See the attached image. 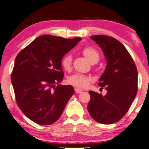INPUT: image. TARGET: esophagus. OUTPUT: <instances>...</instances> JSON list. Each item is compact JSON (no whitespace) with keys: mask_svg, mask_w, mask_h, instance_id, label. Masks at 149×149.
<instances>
[{"mask_svg":"<svg viewBox=\"0 0 149 149\" xmlns=\"http://www.w3.org/2000/svg\"><path fill=\"white\" fill-rule=\"evenodd\" d=\"M75 91H76L77 94H79V93H81V92H83V90H82L81 89H79L78 88H75Z\"/></svg>","mask_w":149,"mask_h":149,"instance_id":"obj_1","label":"esophagus"}]
</instances>
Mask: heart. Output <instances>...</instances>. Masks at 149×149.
Listing matches in <instances>:
<instances>
[{
	"label": "heart",
	"mask_w": 149,
	"mask_h": 149,
	"mask_svg": "<svg viewBox=\"0 0 149 149\" xmlns=\"http://www.w3.org/2000/svg\"><path fill=\"white\" fill-rule=\"evenodd\" d=\"M82 53L90 63L98 61L100 59V54L96 49L92 47H85L82 49ZM72 57L70 54H65L61 59V65L66 71H69L71 69ZM68 83L78 88H85L88 86L91 81V78L88 76L76 73L68 78Z\"/></svg>",
	"instance_id": "obj_1"
}]
</instances>
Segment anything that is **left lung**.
<instances>
[{
	"label": "left lung",
	"mask_w": 149,
	"mask_h": 149,
	"mask_svg": "<svg viewBox=\"0 0 149 149\" xmlns=\"http://www.w3.org/2000/svg\"><path fill=\"white\" fill-rule=\"evenodd\" d=\"M100 45L107 59V66L99 85L107 93L90 91L88 110L100 123L118 122L127 113L137 92V69L132 57L120 42L105 35L90 37Z\"/></svg>",
	"instance_id": "obj_1"
}]
</instances>
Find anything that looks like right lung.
<instances>
[{"label": "right lung", "instance_id": "obj_1", "mask_svg": "<svg viewBox=\"0 0 149 149\" xmlns=\"http://www.w3.org/2000/svg\"><path fill=\"white\" fill-rule=\"evenodd\" d=\"M80 40L42 35L15 58L11 82L17 104L36 123L48 125L56 122L74 94L71 85L59 84L64 77L61 59Z\"/></svg>", "mask_w": 149, "mask_h": 149}]
</instances>
